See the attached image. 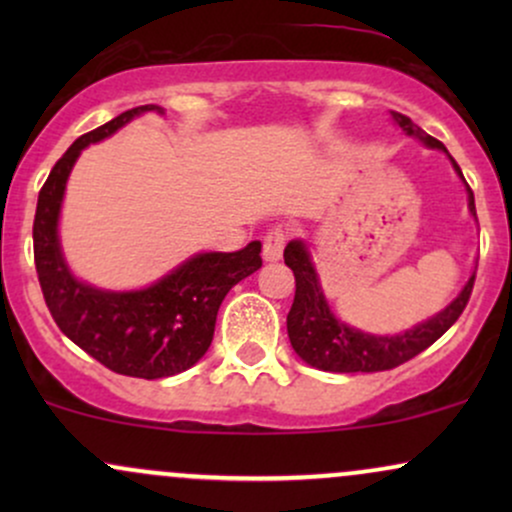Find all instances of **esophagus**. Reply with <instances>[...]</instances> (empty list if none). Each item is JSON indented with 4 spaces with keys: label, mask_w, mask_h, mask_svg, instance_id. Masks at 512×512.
<instances>
[{
    "label": "esophagus",
    "mask_w": 512,
    "mask_h": 512,
    "mask_svg": "<svg viewBox=\"0 0 512 512\" xmlns=\"http://www.w3.org/2000/svg\"><path fill=\"white\" fill-rule=\"evenodd\" d=\"M286 236L284 228H272V231L264 236V245H262V255L267 262H276L281 260V255H284V248H286Z\"/></svg>",
    "instance_id": "34e87169"
}]
</instances>
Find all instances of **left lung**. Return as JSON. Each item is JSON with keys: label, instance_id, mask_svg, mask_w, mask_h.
Listing matches in <instances>:
<instances>
[{"label": "left lung", "instance_id": "8db88e82", "mask_svg": "<svg viewBox=\"0 0 512 512\" xmlns=\"http://www.w3.org/2000/svg\"><path fill=\"white\" fill-rule=\"evenodd\" d=\"M390 115L402 127L404 134L424 142L428 149H438L443 154H448V149L438 139H433L419 125H414L407 115L395 113V110ZM448 158L452 161L455 173L464 182V175L460 166L455 163V158L450 154ZM464 187H467L469 214L477 219L474 192L469 190L467 182H464ZM284 262L289 264L293 269V276H296V296H293V305L289 310V317H286V330H289L293 351L308 366L330 370V373H378V370L397 368L402 363H407L409 358L419 356L421 351L428 349V346L455 325V320L462 315L469 296H472L474 286L472 274L467 279V284L462 286V291L440 313L419 322L411 330H404L399 334H370L346 325V322H342L332 313L325 291L320 286V276H317L313 257H310L308 245L303 240H291L286 245Z\"/></svg>", "mask_w": 512, "mask_h": 512}]
</instances>
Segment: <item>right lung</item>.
<instances>
[{
    "mask_svg": "<svg viewBox=\"0 0 512 512\" xmlns=\"http://www.w3.org/2000/svg\"><path fill=\"white\" fill-rule=\"evenodd\" d=\"M158 105L125 110L64 151L38 195L33 252L40 289L57 327L105 368L129 378L158 380L192 368L214 339L216 313L226 293L262 267V243L236 252H197L151 286L134 291L98 289L76 279L64 260L60 214L69 173L86 146L113 137Z\"/></svg>",
    "mask_w": 512,
    "mask_h": 512,
    "instance_id": "right-lung-1",
    "label": "right lung"
}]
</instances>
